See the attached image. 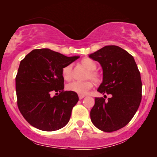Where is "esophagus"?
I'll return each instance as SVG.
<instances>
[{"instance_id": "obj_1", "label": "esophagus", "mask_w": 157, "mask_h": 157, "mask_svg": "<svg viewBox=\"0 0 157 157\" xmlns=\"http://www.w3.org/2000/svg\"><path fill=\"white\" fill-rule=\"evenodd\" d=\"M85 96L84 95H81V94H78V98L79 99H82L83 98H84Z\"/></svg>"}]
</instances>
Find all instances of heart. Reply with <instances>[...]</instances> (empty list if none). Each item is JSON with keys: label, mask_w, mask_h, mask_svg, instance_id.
<instances>
[{"label": "heart", "mask_w": 157, "mask_h": 157, "mask_svg": "<svg viewBox=\"0 0 157 157\" xmlns=\"http://www.w3.org/2000/svg\"><path fill=\"white\" fill-rule=\"evenodd\" d=\"M81 63L82 65L86 68L89 71L88 74L87 78H91L96 82L99 81V76L97 73L94 71L96 68V64L93 60L89 58H84L81 60ZM62 75H63V78L65 80H70L72 78V65L68 64L62 70ZM93 87V83L91 81H73V82L68 83L67 85V89L70 91H74L75 93L78 94H86L89 91L91 88Z\"/></svg>", "instance_id": "1"}]
</instances>
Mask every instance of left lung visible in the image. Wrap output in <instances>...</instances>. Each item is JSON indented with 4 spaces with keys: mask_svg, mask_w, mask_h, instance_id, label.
<instances>
[{
    "mask_svg": "<svg viewBox=\"0 0 157 157\" xmlns=\"http://www.w3.org/2000/svg\"><path fill=\"white\" fill-rule=\"evenodd\" d=\"M89 57L98 61L103 69V81L97 91L111 94L107 101L104 98H95L91 120L103 132L117 131L132 120L140 105V72L134 57L119 46H106Z\"/></svg>",
    "mask_w": 157,
    "mask_h": 157,
    "instance_id": "8db88e82",
    "label": "left lung"
}]
</instances>
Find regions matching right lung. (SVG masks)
<instances>
[{
	"label": "right lung",
	"instance_id": "add662e5",
	"mask_svg": "<svg viewBox=\"0 0 157 157\" xmlns=\"http://www.w3.org/2000/svg\"><path fill=\"white\" fill-rule=\"evenodd\" d=\"M78 58L40 48L31 51L21 61L16 77L17 104L33 127L53 132L69 121L78 96L74 91H63L62 70ZM52 92L59 94L52 98Z\"/></svg>",
	"mask_w": 157,
	"mask_h": 157
}]
</instances>
